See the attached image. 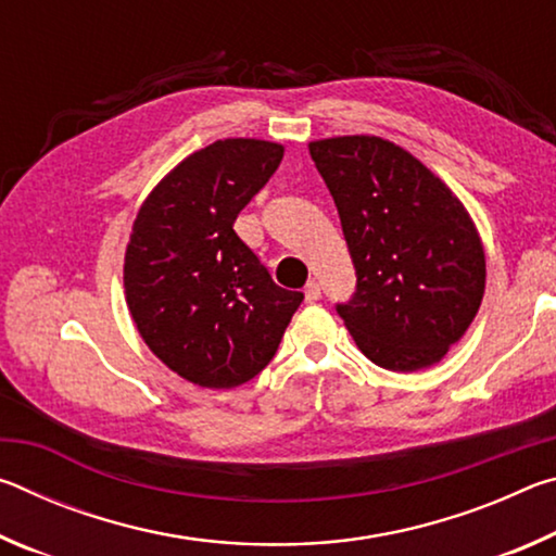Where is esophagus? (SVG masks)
<instances>
[{
  "label": "esophagus",
  "instance_id": "34e87169",
  "mask_svg": "<svg viewBox=\"0 0 556 556\" xmlns=\"http://www.w3.org/2000/svg\"><path fill=\"white\" fill-rule=\"evenodd\" d=\"M304 299L308 301V304H314V301L321 299V285H318V281H308L304 289Z\"/></svg>",
  "mask_w": 556,
  "mask_h": 556
}]
</instances>
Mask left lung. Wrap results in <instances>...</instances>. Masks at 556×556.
Wrapping results in <instances>:
<instances>
[{
  "label": "left lung",
  "instance_id": "1",
  "mask_svg": "<svg viewBox=\"0 0 556 556\" xmlns=\"http://www.w3.org/2000/svg\"><path fill=\"white\" fill-rule=\"evenodd\" d=\"M341 215L355 291L336 304L375 365L414 372L439 363L481 306L485 255L448 188L380 137L308 144Z\"/></svg>",
  "mask_w": 556,
  "mask_h": 556
}]
</instances>
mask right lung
<instances>
[{
  "mask_svg": "<svg viewBox=\"0 0 556 556\" xmlns=\"http://www.w3.org/2000/svg\"><path fill=\"white\" fill-rule=\"evenodd\" d=\"M285 149L223 139L184 159L139 211L125 255L127 306L159 361L228 390L267 368L304 294L275 285L232 230Z\"/></svg>",
  "mask_w": 556,
  "mask_h": 556,
  "instance_id": "right-lung-1",
  "label": "right lung"
}]
</instances>
